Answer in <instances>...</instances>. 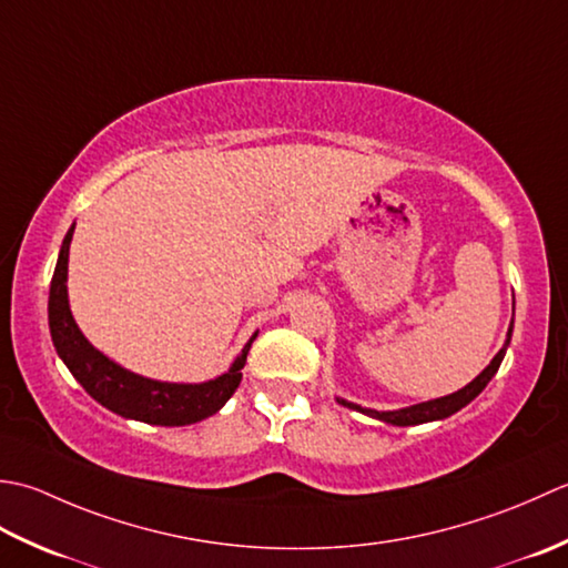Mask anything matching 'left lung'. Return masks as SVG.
I'll return each mask as SVG.
<instances>
[{
    "mask_svg": "<svg viewBox=\"0 0 568 568\" xmlns=\"http://www.w3.org/2000/svg\"><path fill=\"white\" fill-rule=\"evenodd\" d=\"M510 338H513V323H510V331H507V341L500 348V353H497L490 365L483 369V373L468 382L466 387L454 392V395H446V397H438V399H432V402H422V404H414V407H404V409H397V412H377V409H365L361 407V404H353L348 399H341L338 397V404H343V407L348 409H355V412H363L367 416H373V419H379L385 424H395V426H416V424H426V422H438V419H446V416L456 414L458 409L466 407V404H470L473 399H476L480 392L485 389V385L495 377L497 367H500L503 357H505V351L507 345H510Z\"/></svg>",
    "mask_w": 568,
    "mask_h": 568,
    "instance_id": "8db88e82",
    "label": "left lung"
}]
</instances>
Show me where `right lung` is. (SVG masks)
<instances>
[{"instance_id": "1", "label": "right lung", "mask_w": 568, "mask_h": 568, "mask_svg": "<svg viewBox=\"0 0 568 568\" xmlns=\"http://www.w3.org/2000/svg\"><path fill=\"white\" fill-rule=\"evenodd\" d=\"M73 230L75 225L68 230L61 252H58L49 294L51 338L58 357L71 369L73 377L83 385L92 399L100 402L110 412L124 416V419L156 426H186L220 412V407L240 387L242 367L247 363L250 345L257 338V333L247 341L225 375L201 382V385L159 382L130 373L122 365L112 363L98 348H92L83 331L78 328L71 306H68V250H71Z\"/></svg>"}]
</instances>
